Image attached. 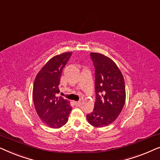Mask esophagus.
I'll return each instance as SVG.
<instances>
[{
	"instance_id": "34e87169",
	"label": "esophagus",
	"mask_w": 160,
	"mask_h": 160,
	"mask_svg": "<svg viewBox=\"0 0 160 160\" xmlns=\"http://www.w3.org/2000/svg\"><path fill=\"white\" fill-rule=\"evenodd\" d=\"M73 103H74V105H75V106H81V104H82V102H81V101L73 102Z\"/></svg>"
}]
</instances>
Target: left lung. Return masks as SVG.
Segmentation results:
<instances>
[{"mask_svg":"<svg viewBox=\"0 0 160 160\" xmlns=\"http://www.w3.org/2000/svg\"><path fill=\"white\" fill-rule=\"evenodd\" d=\"M95 68L96 101L87 121L95 128L113 123L125 103L126 92L123 75L117 64L100 53H90Z\"/></svg>","mask_w":160,"mask_h":160,"instance_id":"left-lung-1","label":"left lung"}]
</instances>
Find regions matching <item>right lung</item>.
I'll return each mask as SVG.
<instances>
[{
	"label": "right lung",
	"mask_w": 160,
	"mask_h": 160,
	"mask_svg": "<svg viewBox=\"0 0 160 160\" xmlns=\"http://www.w3.org/2000/svg\"><path fill=\"white\" fill-rule=\"evenodd\" d=\"M72 52H65L50 59L37 74L33 83L32 100L40 119L51 128H60L67 123L72 110L70 102L60 92L59 84L62 70Z\"/></svg>",
	"instance_id": "add662e5"
}]
</instances>
